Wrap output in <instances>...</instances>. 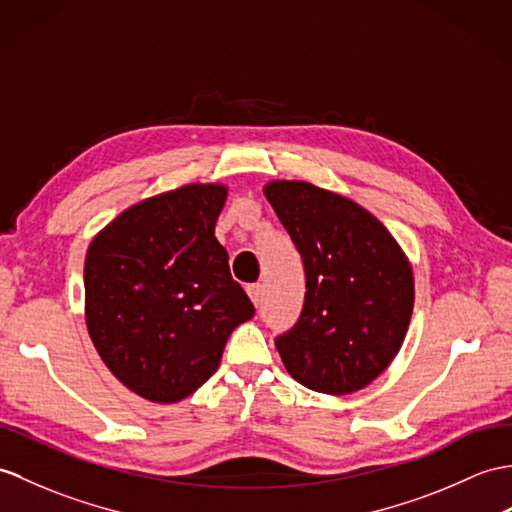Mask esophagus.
<instances>
[{"label":"esophagus","mask_w":512,"mask_h":512,"mask_svg":"<svg viewBox=\"0 0 512 512\" xmlns=\"http://www.w3.org/2000/svg\"><path fill=\"white\" fill-rule=\"evenodd\" d=\"M246 292H248V296H251V301H253L255 305H259V301H261V285H259V283L246 285Z\"/></svg>","instance_id":"1"}]
</instances>
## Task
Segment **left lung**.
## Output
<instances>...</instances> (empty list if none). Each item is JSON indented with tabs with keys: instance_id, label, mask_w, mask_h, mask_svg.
<instances>
[{
	"instance_id": "1",
	"label": "left lung",
	"mask_w": 512,
	"mask_h": 512,
	"mask_svg": "<svg viewBox=\"0 0 512 512\" xmlns=\"http://www.w3.org/2000/svg\"><path fill=\"white\" fill-rule=\"evenodd\" d=\"M264 194L305 268V303L275 338L296 382L327 395L371 384L395 358L414 305V279L382 222L303 181H275Z\"/></svg>"
}]
</instances>
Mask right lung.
<instances>
[{
  "mask_svg": "<svg viewBox=\"0 0 512 512\" xmlns=\"http://www.w3.org/2000/svg\"><path fill=\"white\" fill-rule=\"evenodd\" d=\"M227 187L185 185L122 211L85 261L89 336L139 397L174 403L216 373L255 307L216 240Z\"/></svg>",
  "mask_w": 512,
  "mask_h": 512,
  "instance_id": "add662e5",
  "label": "right lung"
}]
</instances>
